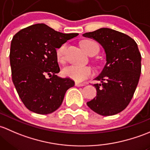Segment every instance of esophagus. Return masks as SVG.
I'll use <instances>...</instances> for the list:
<instances>
[{
  "mask_svg": "<svg viewBox=\"0 0 150 150\" xmlns=\"http://www.w3.org/2000/svg\"><path fill=\"white\" fill-rule=\"evenodd\" d=\"M75 86H84V84H82V83H79V82H76L75 83Z\"/></svg>",
  "mask_w": 150,
  "mask_h": 150,
  "instance_id": "1",
  "label": "esophagus"
}]
</instances>
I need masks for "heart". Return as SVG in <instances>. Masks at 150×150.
Segmentation results:
<instances>
[{
	"instance_id": "heart-1",
	"label": "heart",
	"mask_w": 150,
	"mask_h": 150,
	"mask_svg": "<svg viewBox=\"0 0 150 150\" xmlns=\"http://www.w3.org/2000/svg\"><path fill=\"white\" fill-rule=\"evenodd\" d=\"M81 47L83 50L88 54L91 52H98L99 47L98 44L92 40H84L81 42ZM66 44L60 46L56 50L57 59L60 62H63L65 58V51H66ZM93 73V70L90 66H78V65H70L64 67L62 69V74L64 76L74 79L76 81H82L87 79Z\"/></svg>"
}]
</instances>
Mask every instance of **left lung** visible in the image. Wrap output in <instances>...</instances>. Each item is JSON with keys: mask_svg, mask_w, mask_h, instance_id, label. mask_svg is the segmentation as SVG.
Here are the masks:
<instances>
[{"mask_svg": "<svg viewBox=\"0 0 150 150\" xmlns=\"http://www.w3.org/2000/svg\"><path fill=\"white\" fill-rule=\"evenodd\" d=\"M104 49L106 63L96 78L97 95L86 105L99 115L108 116L123 110L130 103L141 74V54L136 42L126 34L100 28L82 35Z\"/></svg>", "mask_w": 150, "mask_h": 150, "instance_id": "obj_1", "label": "left lung"}]
</instances>
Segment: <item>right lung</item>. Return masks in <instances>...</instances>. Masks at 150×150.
I'll return each mask as SVG.
<instances>
[{"label":"right lung","mask_w":150,"mask_h":150,"mask_svg":"<svg viewBox=\"0 0 150 150\" xmlns=\"http://www.w3.org/2000/svg\"><path fill=\"white\" fill-rule=\"evenodd\" d=\"M78 33L64 34L45 24L21 29L11 43L12 81L27 109L42 115L50 114L62 104L64 95L74 81L55 74L60 68L56 49ZM50 75V78H46Z\"/></svg>","instance_id":"1"}]
</instances>
